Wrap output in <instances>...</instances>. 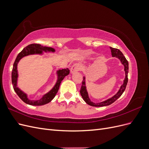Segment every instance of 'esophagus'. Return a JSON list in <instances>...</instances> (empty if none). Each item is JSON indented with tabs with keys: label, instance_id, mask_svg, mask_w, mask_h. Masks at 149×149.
Segmentation results:
<instances>
[{
	"label": "esophagus",
	"instance_id": "34e87169",
	"mask_svg": "<svg viewBox=\"0 0 149 149\" xmlns=\"http://www.w3.org/2000/svg\"><path fill=\"white\" fill-rule=\"evenodd\" d=\"M80 69V66L78 64H74V65H73L71 66V69H70V72L71 74H73L74 73H75V72L79 71Z\"/></svg>",
	"mask_w": 149,
	"mask_h": 149
}]
</instances>
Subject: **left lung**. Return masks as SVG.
Instances as JSON below:
<instances>
[{
	"label": "left lung",
	"instance_id": "left-lung-1",
	"mask_svg": "<svg viewBox=\"0 0 149 149\" xmlns=\"http://www.w3.org/2000/svg\"><path fill=\"white\" fill-rule=\"evenodd\" d=\"M110 49L111 50V55L112 57H116L120 60V63L122 65H123L124 67V71H125V78L124 79V82L123 84L120 86V89H119V91L117 92V93L113 96H112L111 97L107 99V100L100 102H93V101H91L90 98L88 95V93L86 89V78L85 76L83 77V80L82 82V86L80 90V94L81 95L83 100L86 102L88 104L94 106V107H102V106H109L111 104L115 102L123 94L124 91H125L126 86H127V82H128V72H129V63L127 60H126V58L124 56L119 49H117V48H114L110 47Z\"/></svg>",
	"mask_w": 149,
	"mask_h": 149
}]
</instances>
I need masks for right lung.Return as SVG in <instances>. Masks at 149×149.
Here are the masks:
<instances>
[{
	"label": "right lung",
	"instance_id": "1",
	"mask_svg": "<svg viewBox=\"0 0 149 149\" xmlns=\"http://www.w3.org/2000/svg\"><path fill=\"white\" fill-rule=\"evenodd\" d=\"M44 52L55 53V49L51 47H43L40 44H30L22 49V51L17 55L13 65L12 71V83L13 89L22 101L31 106H42L50 102L56 96L62 80L65 78V76L70 74V70L68 68L56 70V74L57 80L53 87L48 92L44 94L40 99L37 100H30L28 97V94L21 90L18 86L17 83L19 73H18L17 66L20 60L24 57L33 55H38L42 56L44 54Z\"/></svg>",
	"mask_w": 149,
	"mask_h": 149
}]
</instances>
